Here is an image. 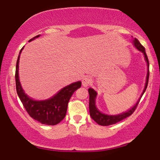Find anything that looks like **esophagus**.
Returning a JSON list of instances; mask_svg holds the SVG:
<instances>
[{
	"label": "esophagus",
	"instance_id": "obj_1",
	"mask_svg": "<svg viewBox=\"0 0 160 160\" xmlns=\"http://www.w3.org/2000/svg\"><path fill=\"white\" fill-rule=\"evenodd\" d=\"M91 79L89 77H85L82 79V86L86 88L88 86V85L91 84Z\"/></svg>",
	"mask_w": 160,
	"mask_h": 160
}]
</instances>
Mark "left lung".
<instances>
[{"instance_id": "obj_1", "label": "left lung", "mask_w": 160, "mask_h": 160, "mask_svg": "<svg viewBox=\"0 0 160 160\" xmlns=\"http://www.w3.org/2000/svg\"><path fill=\"white\" fill-rule=\"evenodd\" d=\"M132 44L135 48H136L137 50H138L140 52H141L144 56L145 61L147 62V78H146V82H145V86L143 90L142 93L140 96V97L137 101V102L135 103V105L132 106V107L127 110L126 112H123L122 113L115 114V115H113V114H107L104 113H102V112H100L99 110L98 109V108L96 107V96H97V92H96L93 88H90L88 89V93H89V111H90V115H91V118L95 121L96 122H97L98 125H103V126H108L110 125L115 124V123L120 122V121L124 120V119L127 118L128 117L133 113L135 109H136L137 106L138 104V102L140 99L142 97V96L144 93V92L147 89V85H148V77H149V64H148V60L147 58V55L146 53V51L144 47H143L142 45L140 43V42L138 41L136 38H133L132 40Z\"/></svg>"}]
</instances>
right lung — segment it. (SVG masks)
I'll return each instance as SVG.
<instances>
[{
	"instance_id": "right-lung-1",
	"label": "right lung",
	"mask_w": 160,
	"mask_h": 160,
	"mask_svg": "<svg viewBox=\"0 0 160 160\" xmlns=\"http://www.w3.org/2000/svg\"><path fill=\"white\" fill-rule=\"evenodd\" d=\"M38 35L29 40L31 42L39 38ZM24 47L20 51L16 65V88L20 100L31 118L44 125H55L64 118L68 102L76 90L81 87L80 81L72 82L58 91L52 97L45 100H35L27 95L22 88L19 77V58Z\"/></svg>"
}]
</instances>
